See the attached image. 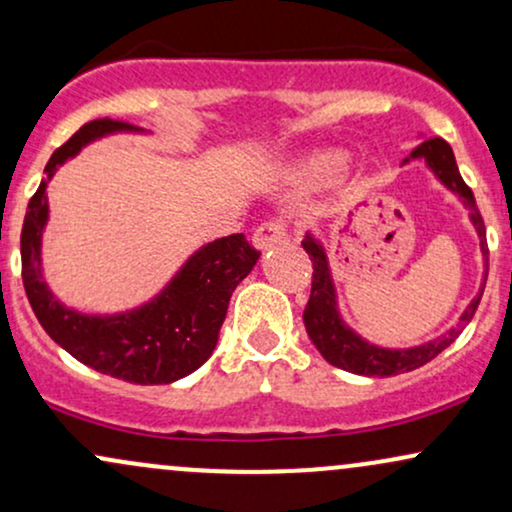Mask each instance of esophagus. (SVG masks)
I'll use <instances>...</instances> for the list:
<instances>
[{
    "label": "esophagus",
    "instance_id": "34e87169",
    "mask_svg": "<svg viewBox=\"0 0 512 512\" xmlns=\"http://www.w3.org/2000/svg\"><path fill=\"white\" fill-rule=\"evenodd\" d=\"M286 240V226L281 221H269V224H262L260 229L252 233V245L257 250H272L274 245H281Z\"/></svg>",
    "mask_w": 512,
    "mask_h": 512
}]
</instances>
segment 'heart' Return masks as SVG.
Listing matches in <instances>:
<instances>
[{
    "instance_id": "1",
    "label": "heart",
    "mask_w": 512,
    "mask_h": 512,
    "mask_svg": "<svg viewBox=\"0 0 512 512\" xmlns=\"http://www.w3.org/2000/svg\"><path fill=\"white\" fill-rule=\"evenodd\" d=\"M346 162L348 155L343 150L312 152V155L298 159V164H293V169L288 171V181L300 188H322L341 174Z\"/></svg>"
}]
</instances>
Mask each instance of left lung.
<instances>
[{"instance_id": "left-lung-1", "label": "left lung", "mask_w": 512, "mask_h": 512, "mask_svg": "<svg viewBox=\"0 0 512 512\" xmlns=\"http://www.w3.org/2000/svg\"><path fill=\"white\" fill-rule=\"evenodd\" d=\"M410 162H424V166L432 171L436 181H439L448 193L458 197V200L463 202V207L470 212L467 217H470V224L474 226V231H477L479 250H482L484 255V279L482 286H479V293L474 295L470 305H467L463 315H460V322L451 326V329L443 331L441 336L432 338V341L420 343V346L386 348L379 346V343L367 341L365 336L357 334L353 326L343 319L341 310H338V291L334 274H331L329 255H326L322 238H319L315 231H307L303 248L307 255H310L312 267H315V274H312V293L303 312L307 336H310V341L315 343V348L322 353V357L329 365L346 369L350 374H362V377H393V374L412 372V369L427 365V362L434 360L441 350L451 346L455 338L460 336V331L470 324V319L474 317V312H477V305L484 293L486 267H489V260H486V255H489V250H486V229L482 214H479L477 209V202H474L472 190L465 186L463 176H460L451 145L441 138L424 140V143H420L410 152V157L403 159V164Z\"/></svg>"}]
</instances>
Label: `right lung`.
<instances>
[{
	"mask_svg": "<svg viewBox=\"0 0 512 512\" xmlns=\"http://www.w3.org/2000/svg\"><path fill=\"white\" fill-rule=\"evenodd\" d=\"M116 133H140L128 123H85L49 157L38 193L30 197L21 231L23 286L35 317L57 346L78 362L128 384H174L193 374L214 353L231 293L252 272L260 252L243 233L200 245L150 300L114 315L66 307L42 272V236L49 221L47 183L83 147Z\"/></svg>",
	"mask_w": 512,
	"mask_h": 512,
	"instance_id": "1",
	"label": "right lung"
}]
</instances>
